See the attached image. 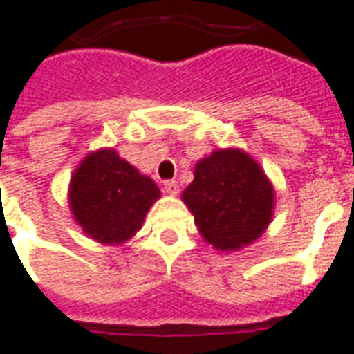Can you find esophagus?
<instances>
[{
    "instance_id": "esophagus-1",
    "label": "esophagus",
    "mask_w": 354,
    "mask_h": 354,
    "mask_svg": "<svg viewBox=\"0 0 354 354\" xmlns=\"http://www.w3.org/2000/svg\"><path fill=\"white\" fill-rule=\"evenodd\" d=\"M163 189H165L167 194H172V196H176V194L180 193V185H178V182H174V180H167V182L163 183Z\"/></svg>"
}]
</instances>
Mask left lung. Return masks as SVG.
Segmentation results:
<instances>
[{
    "instance_id": "obj_1",
    "label": "left lung",
    "mask_w": 354,
    "mask_h": 354,
    "mask_svg": "<svg viewBox=\"0 0 354 354\" xmlns=\"http://www.w3.org/2000/svg\"><path fill=\"white\" fill-rule=\"evenodd\" d=\"M182 198L205 242L222 252L248 246L263 235L274 209L272 183L239 149L215 150L198 161Z\"/></svg>"
}]
</instances>
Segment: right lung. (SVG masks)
I'll return each instance as SVG.
<instances>
[{
	"label": "right lung",
	"instance_id": "right-lung-1",
	"mask_svg": "<svg viewBox=\"0 0 354 354\" xmlns=\"http://www.w3.org/2000/svg\"><path fill=\"white\" fill-rule=\"evenodd\" d=\"M160 198V189L112 149L90 154L75 171L69 205L86 235L113 244L130 239Z\"/></svg>",
	"mask_w": 354,
	"mask_h": 354
}]
</instances>
